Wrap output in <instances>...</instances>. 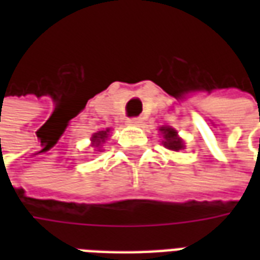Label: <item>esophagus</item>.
<instances>
[{
  "instance_id": "1",
  "label": "esophagus",
  "mask_w": 260,
  "mask_h": 260,
  "mask_svg": "<svg viewBox=\"0 0 260 260\" xmlns=\"http://www.w3.org/2000/svg\"><path fill=\"white\" fill-rule=\"evenodd\" d=\"M129 125H135V126H138V125L141 124L142 121L141 118H136V117H134V118H128V121H126Z\"/></svg>"
}]
</instances>
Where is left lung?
<instances>
[{
	"label": "left lung",
	"mask_w": 260,
	"mask_h": 260,
	"mask_svg": "<svg viewBox=\"0 0 260 260\" xmlns=\"http://www.w3.org/2000/svg\"><path fill=\"white\" fill-rule=\"evenodd\" d=\"M160 131L164 134V139H166V141H164V146L169 147L170 150H175V152H177V150H180V149L184 147L182 141L177 136V132H175L173 128L163 126Z\"/></svg>",
	"instance_id": "8db88e82"
}]
</instances>
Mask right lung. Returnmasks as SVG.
Here are the masks:
<instances>
[{"label":"right lung","mask_w":260,"mask_h":260,"mask_svg":"<svg viewBox=\"0 0 260 260\" xmlns=\"http://www.w3.org/2000/svg\"><path fill=\"white\" fill-rule=\"evenodd\" d=\"M108 131H102V132H99V134H96V135H93V139L91 141L94 142L96 145H100L102 142H104V139L107 138V134H108Z\"/></svg>","instance_id":"add662e5"}]
</instances>
